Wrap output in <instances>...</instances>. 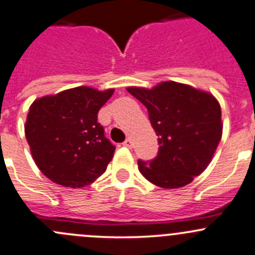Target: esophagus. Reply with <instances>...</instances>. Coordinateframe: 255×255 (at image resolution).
<instances>
[{
	"mask_svg": "<svg viewBox=\"0 0 255 255\" xmlns=\"http://www.w3.org/2000/svg\"><path fill=\"white\" fill-rule=\"evenodd\" d=\"M123 145L125 147H132V141H131V138H127V140L123 142Z\"/></svg>",
	"mask_w": 255,
	"mask_h": 255,
	"instance_id": "obj_1",
	"label": "esophagus"
}]
</instances>
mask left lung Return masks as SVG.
Segmentation results:
<instances>
[{
	"mask_svg": "<svg viewBox=\"0 0 255 255\" xmlns=\"http://www.w3.org/2000/svg\"><path fill=\"white\" fill-rule=\"evenodd\" d=\"M128 92L146 107L158 136L156 158L138 159L141 174L164 189L193 182L209 166L221 140V107L217 99L173 81L151 89L128 87Z\"/></svg>",
	"mask_w": 255,
	"mask_h": 255,
	"instance_id": "1",
	"label": "left lung"
}]
</instances>
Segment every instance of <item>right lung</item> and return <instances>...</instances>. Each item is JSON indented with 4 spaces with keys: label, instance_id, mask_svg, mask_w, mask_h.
<instances>
[{
    "label": "right lung",
    "instance_id": "obj_1",
    "mask_svg": "<svg viewBox=\"0 0 255 255\" xmlns=\"http://www.w3.org/2000/svg\"><path fill=\"white\" fill-rule=\"evenodd\" d=\"M114 89H66L35 99L24 125L35 164L45 177L67 188H82L106 172L115 146L104 136L98 112Z\"/></svg>",
    "mask_w": 255,
    "mask_h": 255
}]
</instances>
